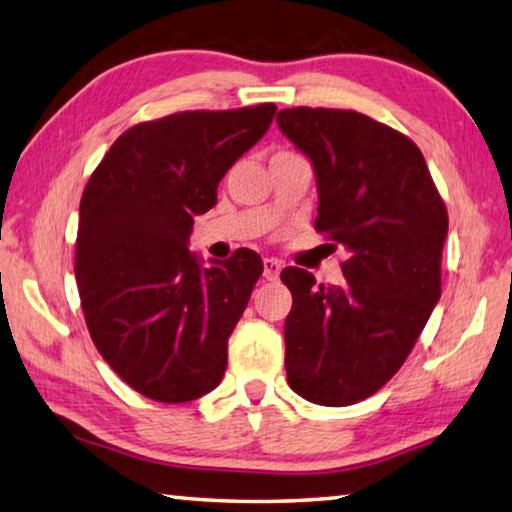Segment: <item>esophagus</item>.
I'll return each mask as SVG.
<instances>
[{
	"label": "esophagus",
	"mask_w": 512,
	"mask_h": 512,
	"mask_svg": "<svg viewBox=\"0 0 512 512\" xmlns=\"http://www.w3.org/2000/svg\"><path fill=\"white\" fill-rule=\"evenodd\" d=\"M281 261H276V258H265L263 261V276L267 281H276L279 279V274H281Z\"/></svg>",
	"instance_id": "obj_1"
}]
</instances>
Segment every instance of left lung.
<instances>
[{"instance_id": "obj_1", "label": "left lung", "mask_w": 512, "mask_h": 512, "mask_svg": "<svg viewBox=\"0 0 512 512\" xmlns=\"http://www.w3.org/2000/svg\"><path fill=\"white\" fill-rule=\"evenodd\" d=\"M276 123L315 168V229L348 251L335 288L281 272L288 384L315 405H355L398 373L441 299L447 211L423 152L389 125L326 107H290Z\"/></svg>"}]
</instances>
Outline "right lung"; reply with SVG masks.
Instances as JSON below:
<instances>
[{"instance_id":"1","label":"right lung","mask_w":512,"mask_h":512,"mask_svg":"<svg viewBox=\"0 0 512 512\" xmlns=\"http://www.w3.org/2000/svg\"><path fill=\"white\" fill-rule=\"evenodd\" d=\"M274 114L263 103L132 125L89 177L76 238L80 306L98 353L141 396L177 405L222 380L263 261L238 249L204 267L188 236Z\"/></svg>"}]
</instances>
